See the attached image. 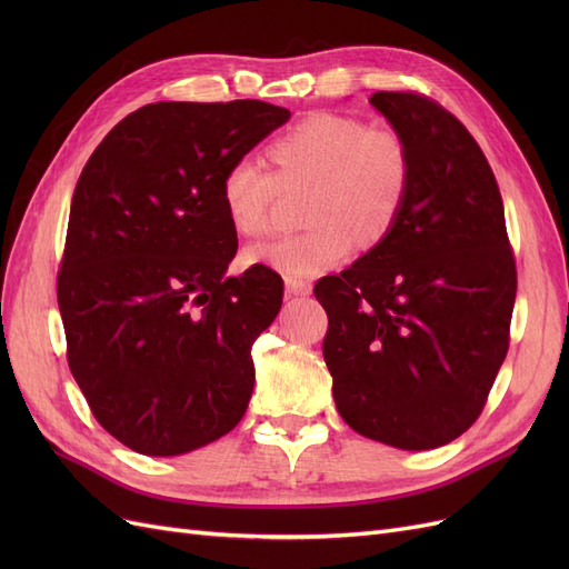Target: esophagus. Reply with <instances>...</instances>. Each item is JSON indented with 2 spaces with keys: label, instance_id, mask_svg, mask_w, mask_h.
<instances>
[{
  "label": "esophagus",
  "instance_id": "34e87169",
  "mask_svg": "<svg viewBox=\"0 0 569 569\" xmlns=\"http://www.w3.org/2000/svg\"><path fill=\"white\" fill-rule=\"evenodd\" d=\"M284 287H287L289 297H308V295H311V289H313L311 282L299 280V278H287Z\"/></svg>",
  "mask_w": 569,
  "mask_h": 569
}]
</instances>
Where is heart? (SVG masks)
<instances>
[{
	"label": "heart",
	"instance_id": "obj_1",
	"mask_svg": "<svg viewBox=\"0 0 569 569\" xmlns=\"http://www.w3.org/2000/svg\"><path fill=\"white\" fill-rule=\"evenodd\" d=\"M272 170L242 157L228 166L220 199L232 228L263 234L284 192H301L308 230L251 247L249 263L287 278H316L363 244H377L399 222L410 194L412 159L391 126H368L347 113H311L272 140Z\"/></svg>",
	"mask_w": 569,
	"mask_h": 569
}]
</instances>
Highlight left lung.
<instances>
[{
	"label": "left lung",
	"instance_id": "obj_1",
	"mask_svg": "<svg viewBox=\"0 0 569 569\" xmlns=\"http://www.w3.org/2000/svg\"><path fill=\"white\" fill-rule=\"evenodd\" d=\"M410 149L393 230L316 284L339 416L368 439L427 451L460 437L501 370L518 270L503 199L475 137L435 99L375 92Z\"/></svg>",
	"mask_w": 569,
	"mask_h": 569
}]
</instances>
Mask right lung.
Wrapping results in <instances>:
<instances>
[{
    "label": "right lung",
    "mask_w": 569,
    "mask_h": 569,
    "mask_svg": "<svg viewBox=\"0 0 569 569\" xmlns=\"http://www.w3.org/2000/svg\"><path fill=\"white\" fill-rule=\"evenodd\" d=\"M289 116L258 99L157 101L82 168L57 278L68 368L97 422L137 453H189L247 412L251 347L284 284L261 263L226 274L237 230L220 182Z\"/></svg>",
    "instance_id": "1"
}]
</instances>
